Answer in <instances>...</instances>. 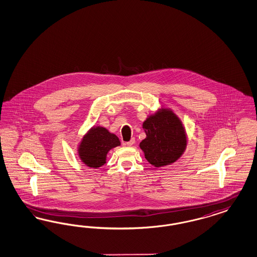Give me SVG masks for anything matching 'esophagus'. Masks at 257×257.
<instances>
[{
	"label": "esophagus",
	"instance_id": "1",
	"mask_svg": "<svg viewBox=\"0 0 257 257\" xmlns=\"http://www.w3.org/2000/svg\"><path fill=\"white\" fill-rule=\"evenodd\" d=\"M134 143H135V139H132L130 142H126V145L127 146H132Z\"/></svg>",
	"mask_w": 257,
	"mask_h": 257
}]
</instances>
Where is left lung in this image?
I'll list each match as a JSON object with an SVG mask.
<instances>
[{"label": "left lung", "instance_id": "1", "mask_svg": "<svg viewBox=\"0 0 257 257\" xmlns=\"http://www.w3.org/2000/svg\"><path fill=\"white\" fill-rule=\"evenodd\" d=\"M146 138L140 143L145 159L160 168L176 162L184 153L187 136L183 124L171 109L161 108L142 124Z\"/></svg>", "mask_w": 257, "mask_h": 257}]
</instances>
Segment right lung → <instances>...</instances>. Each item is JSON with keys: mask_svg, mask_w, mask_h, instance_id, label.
Segmentation results:
<instances>
[{"mask_svg": "<svg viewBox=\"0 0 257 257\" xmlns=\"http://www.w3.org/2000/svg\"><path fill=\"white\" fill-rule=\"evenodd\" d=\"M120 145L115 134L106 128L94 126L82 138L78 147L80 160L90 168L97 169L106 163L108 152Z\"/></svg>", "mask_w": 257, "mask_h": 257, "instance_id": "1", "label": "right lung"}]
</instances>
